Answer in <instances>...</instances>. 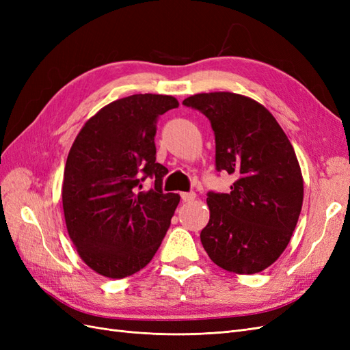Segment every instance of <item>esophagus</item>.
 <instances>
[{"mask_svg": "<svg viewBox=\"0 0 350 350\" xmlns=\"http://www.w3.org/2000/svg\"><path fill=\"white\" fill-rule=\"evenodd\" d=\"M181 197H183V201H185V203H189V201H193L196 198V194L194 193H183Z\"/></svg>", "mask_w": 350, "mask_h": 350, "instance_id": "34e87169", "label": "esophagus"}]
</instances>
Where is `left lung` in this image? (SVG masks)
<instances>
[{
  "mask_svg": "<svg viewBox=\"0 0 350 350\" xmlns=\"http://www.w3.org/2000/svg\"><path fill=\"white\" fill-rule=\"evenodd\" d=\"M215 131L216 171L235 178L229 193H207L201 243L230 273L254 274L276 261L298 224L304 181L293 147L274 116L242 94L200 93L183 102Z\"/></svg>",
  "mask_w": 350,
  "mask_h": 350,
  "instance_id": "8db88e82",
  "label": "left lung"
}]
</instances>
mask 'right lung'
<instances>
[{"label":"right lung","instance_id":"right-lung-1","mask_svg":"<svg viewBox=\"0 0 350 350\" xmlns=\"http://www.w3.org/2000/svg\"><path fill=\"white\" fill-rule=\"evenodd\" d=\"M178 100L133 94L102 108L74 140L62 183L68 235L79 256L105 278L122 279L150 262L171 225L179 194L162 189L156 122ZM146 177L154 187L142 192Z\"/></svg>","mask_w":350,"mask_h":350}]
</instances>
